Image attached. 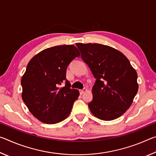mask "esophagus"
<instances>
[{"instance_id": "obj_1", "label": "esophagus", "mask_w": 156, "mask_h": 156, "mask_svg": "<svg viewBox=\"0 0 156 156\" xmlns=\"http://www.w3.org/2000/svg\"><path fill=\"white\" fill-rule=\"evenodd\" d=\"M87 91V88H84L83 89H81V90H80V94H83L84 92H86Z\"/></svg>"}]
</instances>
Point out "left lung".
<instances>
[{"instance_id":"left-lung-1","label":"left lung","mask_w":156,"mask_h":156,"mask_svg":"<svg viewBox=\"0 0 156 156\" xmlns=\"http://www.w3.org/2000/svg\"><path fill=\"white\" fill-rule=\"evenodd\" d=\"M96 83L89 108L94 116L112 120L125 113L138 90L137 72L122 52L98 43H76Z\"/></svg>"}]
</instances>
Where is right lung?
I'll return each instance as SVG.
<instances>
[{"label": "right lung", "mask_w": 156, "mask_h": 156, "mask_svg": "<svg viewBox=\"0 0 156 156\" xmlns=\"http://www.w3.org/2000/svg\"><path fill=\"white\" fill-rule=\"evenodd\" d=\"M80 56L77 47L63 44L43 50L29 62L21 78L22 98L31 114L42 122L56 124L70 114L80 93L70 88L66 70ZM65 80L66 86L60 88Z\"/></svg>", "instance_id": "obj_1"}]
</instances>
